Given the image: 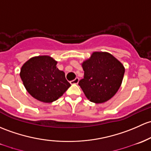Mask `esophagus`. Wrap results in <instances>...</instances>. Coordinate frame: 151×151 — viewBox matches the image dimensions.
<instances>
[{
    "label": "esophagus",
    "instance_id": "1",
    "mask_svg": "<svg viewBox=\"0 0 151 151\" xmlns=\"http://www.w3.org/2000/svg\"><path fill=\"white\" fill-rule=\"evenodd\" d=\"M79 80H80V79L78 78V77H76L75 79H74V80L71 81L70 83L71 84V85H74V84H77L79 82Z\"/></svg>",
    "mask_w": 151,
    "mask_h": 151
}]
</instances>
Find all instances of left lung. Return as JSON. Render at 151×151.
<instances>
[{
    "instance_id": "left-lung-1",
    "label": "left lung",
    "mask_w": 151,
    "mask_h": 151,
    "mask_svg": "<svg viewBox=\"0 0 151 151\" xmlns=\"http://www.w3.org/2000/svg\"><path fill=\"white\" fill-rule=\"evenodd\" d=\"M82 66L85 73L79 85L90 101L102 104L117 93L125 69L113 55L107 52H93L82 63Z\"/></svg>"
}]
</instances>
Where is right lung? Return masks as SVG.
<instances>
[{
    "label": "right lung",
    "instance_id": "add662e5",
    "mask_svg": "<svg viewBox=\"0 0 151 151\" xmlns=\"http://www.w3.org/2000/svg\"><path fill=\"white\" fill-rule=\"evenodd\" d=\"M57 61L49 55H38L29 58L20 71L23 85L35 99L52 103L63 96L71 86L65 73L56 67Z\"/></svg>",
    "mask_w": 151,
    "mask_h": 151
}]
</instances>
